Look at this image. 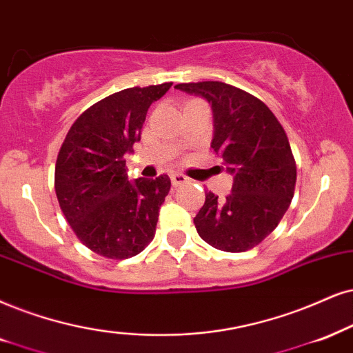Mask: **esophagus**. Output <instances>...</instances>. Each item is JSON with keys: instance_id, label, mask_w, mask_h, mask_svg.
<instances>
[{"instance_id": "esophagus-1", "label": "esophagus", "mask_w": 353, "mask_h": 353, "mask_svg": "<svg viewBox=\"0 0 353 353\" xmlns=\"http://www.w3.org/2000/svg\"><path fill=\"white\" fill-rule=\"evenodd\" d=\"M171 181H172V185H182V184H187V182H189V177H185L184 174H179V172H176V174H171Z\"/></svg>"}]
</instances>
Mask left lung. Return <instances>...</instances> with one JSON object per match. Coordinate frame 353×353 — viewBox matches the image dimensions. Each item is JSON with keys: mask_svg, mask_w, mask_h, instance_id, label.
<instances>
[{"mask_svg": "<svg viewBox=\"0 0 353 353\" xmlns=\"http://www.w3.org/2000/svg\"><path fill=\"white\" fill-rule=\"evenodd\" d=\"M176 89L212 105V148L233 176L225 200L205 195L194 218L197 233L220 251H249L276 228L293 199L296 164L287 133L264 102L231 84L182 83Z\"/></svg>", "mask_w": 353, "mask_h": 353, "instance_id": "8db88e82", "label": "left lung"}]
</instances>
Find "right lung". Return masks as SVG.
<instances>
[{
    "mask_svg": "<svg viewBox=\"0 0 353 353\" xmlns=\"http://www.w3.org/2000/svg\"><path fill=\"white\" fill-rule=\"evenodd\" d=\"M171 86L128 88L104 97L79 115L61 145L58 203L78 239L99 256L133 257L154 238L171 179L163 174L128 181L125 158L140 141L150 105Z\"/></svg>",
    "mask_w": 353,
    "mask_h": 353,
    "instance_id": "1",
    "label": "right lung"
}]
</instances>
